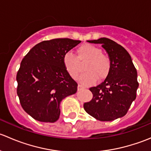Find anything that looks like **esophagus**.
<instances>
[{
	"label": "esophagus",
	"instance_id": "1",
	"mask_svg": "<svg viewBox=\"0 0 151 151\" xmlns=\"http://www.w3.org/2000/svg\"><path fill=\"white\" fill-rule=\"evenodd\" d=\"M77 88H78V90H82V89H84L85 87L83 86L82 85H78V87H77Z\"/></svg>",
	"mask_w": 151,
	"mask_h": 151
}]
</instances>
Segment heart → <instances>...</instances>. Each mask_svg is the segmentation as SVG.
I'll return each instance as SVG.
<instances>
[{
  "instance_id": "obj_1",
  "label": "heart",
  "mask_w": 151,
  "mask_h": 151,
  "mask_svg": "<svg viewBox=\"0 0 151 151\" xmlns=\"http://www.w3.org/2000/svg\"><path fill=\"white\" fill-rule=\"evenodd\" d=\"M87 61L84 66V73L80 77V81L84 85H92L96 83L98 77L104 79L109 74L111 68L109 58L102 54V50L94 45H83L77 50V56L67 52L63 56V63L72 78L77 79L82 71L83 63Z\"/></svg>"
}]
</instances>
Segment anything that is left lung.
Listing matches in <instances>:
<instances>
[{
  "label": "left lung",
  "instance_id": "obj_1",
  "mask_svg": "<svg viewBox=\"0 0 151 151\" xmlns=\"http://www.w3.org/2000/svg\"><path fill=\"white\" fill-rule=\"evenodd\" d=\"M101 44L111 61L109 74L101 84L89 88L93 98L84 103L85 112L101 121H111L124 116L136 99L137 72L130 55L121 45L107 38L88 41Z\"/></svg>",
  "mask_w": 151,
  "mask_h": 151
}]
</instances>
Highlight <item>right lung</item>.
<instances>
[{
	"mask_svg": "<svg viewBox=\"0 0 151 151\" xmlns=\"http://www.w3.org/2000/svg\"><path fill=\"white\" fill-rule=\"evenodd\" d=\"M81 41L54 39L35 45L24 57L17 74V93L22 109L40 122L54 123L60 103L77 91L67 72L63 56Z\"/></svg>",
	"mask_w": 151,
	"mask_h": 151,
	"instance_id": "1",
	"label": "right lung"
}]
</instances>
